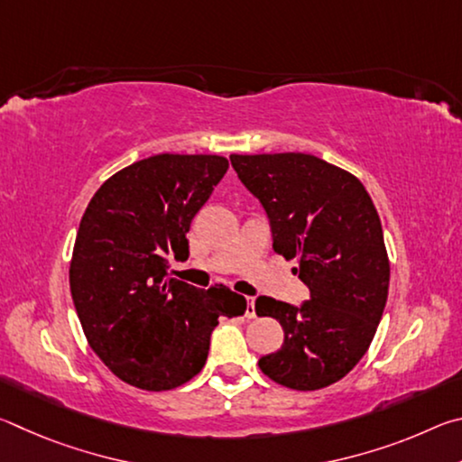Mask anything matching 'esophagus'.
<instances>
[{
  "label": "esophagus",
  "mask_w": 462,
  "mask_h": 462,
  "mask_svg": "<svg viewBox=\"0 0 462 462\" xmlns=\"http://www.w3.org/2000/svg\"><path fill=\"white\" fill-rule=\"evenodd\" d=\"M246 318H248V319H254V318H256L254 300H253V297H248V301H246Z\"/></svg>",
  "instance_id": "1"
}]
</instances>
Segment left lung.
Returning a JSON list of instances; mask_svg holds the SVG:
<instances>
[{
	"instance_id": "1",
	"label": "left lung",
	"mask_w": 462,
	"mask_h": 462,
	"mask_svg": "<svg viewBox=\"0 0 462 462\" xmlns=\"http://www.w3.org/2000/svg\"><path fill=\"white\" fill-rule=\"evenodd\" d=\"M267 209L273 248L295 259L311 297L301 308L263 295L256 314L279 319L285 342L261 371L295 391L324 389L355 369L377 332L389 256L371 195L358 179L314 154H230Z\"/></svg>"
}]
</instances>
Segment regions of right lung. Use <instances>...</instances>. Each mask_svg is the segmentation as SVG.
<instances>
[{"mask_svg":"<svg viewBox=\"0 0 462 462\" xmlns=\"http://www.w3.org/2000/svg\"><path fill=\"white\" fill-rule=\"evenodd\" d=\"M226 171L220 154H154L109 177L81 217L69 267L77 316L93 353L132 387L169 391L193 379L220 318L246 311L230 287L167 275L169 254L189 256L193 216Z\"/></svg>","mask_w":462,"mask_h":462,"instance_id":"obj_1","label":"right lung"}]
</instances>
